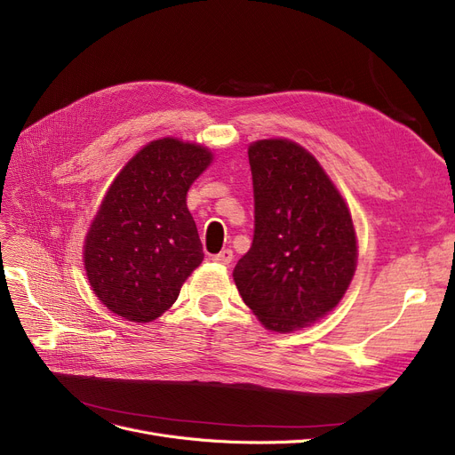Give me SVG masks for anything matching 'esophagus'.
<instances>
[{
  "instance_id": "esophagus-1",
  "label": "esophagus",
  "mask_w": 455,
  "mask_h": 455,
  "mask_svg": "<svg viewBox=\"0 0 455 455\" xmlns=\"http://www.w3.org/2000/svg\"><path fill=\"white\" fill-rule=\"evenodd\" d=\"M232 251L230 249H223L221 252H217V254H213V262H217V264H223V266H228L230 262H232Z\"/></svg>"
}]
</instances>
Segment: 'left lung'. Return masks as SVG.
Listing matches in <instances>:
<instances>
[{
  "label": "left lung",
  "mask_w": 455,
  "mask_h": 455,
  "mask_svg": "<svg viewBox=\"0 0 455 455\" xmlns=\"http://www.w3.org/2000/svg\"><path fill=\"white\" fill-rule=\"evenodd\" d=\"M249 164L254 234L232 275L256 318L290 332L342 299L357 266L355 228L340 193L298 143L256 141Z\"/></svg>",
  "instance_id": "8db88e82"
}]
</instances>
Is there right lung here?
<instances>
[{
	"instance_id": "right-lung-1",
	"label": "right lung",
	"mask_w": 455,
	"mask_h": 455,
	"mask_svg": "<svg viewBox=\"0 0 455 455\" xmlns=\"http://www.w3.org/2000/svg\"><path fill=\"white\" fill-rule=\"evenodd\" d=\"M212 152L172 137L137 152L118 172L85 240V269L96 298L137 323L162 315L204 259L186 204Z\"/></svg>"
}]
</instances>
